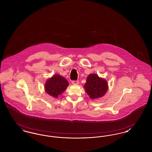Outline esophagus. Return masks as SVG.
<instances>
[{
    "instance_id": "34e87169",
    "label": "esophagus",
    "mask_w": 152,
    "mask_h": 152,
    "mask_svg": "<svg viewBox=\"0 0 152 152\" xmlns=\"http://www.w3.org/2000/svg\"><path fill=\"white\" fill-rule=\"evenodd\" d=\"M72 83L74 85H77L79 84V81L78 80H73L72 81Z\"/></svg>"
}]
</instances>
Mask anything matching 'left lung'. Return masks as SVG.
I'll return each instance as SVG.
<instances>
[{
	"mask_svg": "<svg viewBox=\"0 0 152 152\" xmlns=\"http://www.w3.org/2000/svg\"><path fill=\"white\" fill-rule=\"evenodd\" d=\"M84 88L92 99L102 97L107 92L108 85L106 81L100 78L96 74H90L87 79Z\"/></svg>",
	"mask_w": 152,
	"mask_h": 152,
	"instance_id": "left-lung-1",
	"label": "left lung"
}]
</instances>
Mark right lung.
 <instances>
[{
	"label": "right lung",
	"mask_w": 152,
	"mask_h": 152,
	"mask_svg": "<svg viewBox=\"0 0 152 152\" xmlns=\"http://www.w3.org/2000/svg\"><path fill=\"white\" fill-rule=\"evenodd\" d=\"M69 83L68 81L59 75H55L46 82L45 87L46 93L54 98H57L66 89Z\"/></svg>",
	"instance_id": "obj_1"
}]
</instances>
